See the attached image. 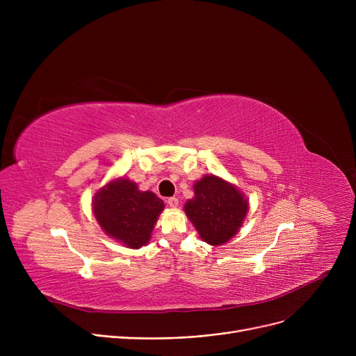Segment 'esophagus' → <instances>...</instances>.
I'll return each mask as SVG.
<instances>
[{"label":"esophagus","mask_w":356,"mask_h":356,"mask_svg":"<svg viewBox=\"0 0 356 356\" xmlns=\"http://www.w3.org/2000/svg\"><path fill=\"white\" fill-rule=\"evenodd\" d=\"M167 204L170 208H173V209H176L177 207H179V199L177 197H168L167 199Z\"/></svg>","instance_id":"1"}]
</instances>
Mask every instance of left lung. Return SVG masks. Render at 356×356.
I'll use <instances>...</instances> for the list:
<instances>
[{
  "label": "left lung",
  "mask_w": 356,
  "mask_h": 356,
  "mask_svg": "<svg viewBox=\"0 0 356 356\" xmlns=\"http://www.w3.org/2000/svg\"><path fill=\"white\" fill-rule=\"evenodd\" d=\"M195 197L184 212L200 238L209 245H222L239 231L248 213V200L238 188L215 175H207L193 184Z\"/></svg>",
  "instance_id": "left-lung-1"
}]
</instances>
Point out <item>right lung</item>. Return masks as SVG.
Segmentation results:
<instances>
[{
  "label": "right lung",
  "mask_w": 356,
  "mask_h": 356,
  "mask_svg": "<svg viewBox=\"0 0 356 356\" xmlns=\"http://www.w3.org/2000/svg\"><path fill=\"white\" fill-rule=\"evenodd\" d=\"M92 209L102 231L128 248L148 244L164 203L153 192H141L125 177L109 181L92 200Z\"/></svg>",
  "instance_id": "add662e5"
}]
</instances>
